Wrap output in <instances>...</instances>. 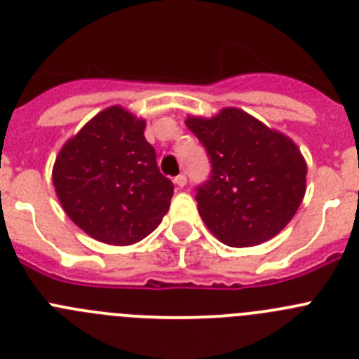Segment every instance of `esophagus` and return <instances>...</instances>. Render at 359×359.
Here are the masks:
<instances>
[{"mask_svg": "<svg viewBox=\"0 0 359 359\" xmlns=\"http://www.w3.org/2000/svg\"><path fill=\"white\" fill-rule=\"evenodd\" d=\"M173 182H175V186L179 187V189H182V187L187 184V179H186V175H177L175 179H173Z\"/></svg>", "mask_w": 359, "mask_h": 359, "instance_id": "34e87169", "label": "esophagus"}]
</instances>
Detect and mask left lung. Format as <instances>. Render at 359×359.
<instances>
[{"mask_svg":"<svg viewBox=\"0 0 359 359\" xmlns=\"http://www.w3.org/2000/svg\"><path fill=\"white\" fill-rule=\"evenodd\" d=\"M186 126L209 156L210 177L196 187L207 229L233 248L257 246L285 229L306 191L296 143L237 108L189 116Z\"/></svg>","mask_w":359,"mask_h":359,"instance_id":"8db88e82","label":"left lung"}]
</instances>
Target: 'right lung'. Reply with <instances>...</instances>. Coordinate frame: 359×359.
Segmentation results:
<instances>
[{
  "instance_id": "obj_1",
  "label": "right lung",
  "mask_w": 359,
  "mask_h": 359,
  "mask_svg": "<svg viewBox=\"0 0 359 359\" xmlns=\"http://www.w3.org/2000/svg\"><path fill=\"white\" fill-rule=\"evenodd\" d=\"M145 120L120 106L93 116L63 145L53 184L67 216L93 239L138 243L157 229L173 196L145 140Z\"/></svg>"
}]
</instances>
